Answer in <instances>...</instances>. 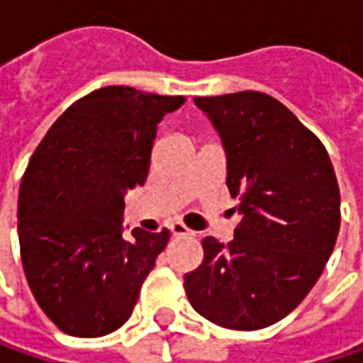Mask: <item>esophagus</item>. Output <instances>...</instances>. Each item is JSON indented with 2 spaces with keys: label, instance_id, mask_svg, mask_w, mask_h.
Listing matches in <instances>:
<instances>
[{
  "label": "esophagus",
  "instance_id": "obj_1",
  "mask_svg": "<svg viewBox=\"0 0 363 363\" xmlns=\"http://www.w3.org/2000/svg\"><path fill=\"white\" fill-rule=\"evenodd\" d=\"M170 233H172L174 238H181V235H193V231L186 228L182 221H174V223H170Z\"/></svg>",
  "mask_w": 363,
  "mask_h": 363
}]
</instances>
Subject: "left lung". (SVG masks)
Wrapping results in <instances>:
<instances>
[{
  "mask_svg": "<svg viewBox=\"0 0 363 363\" xmlns=\"http://www.w3.org/2000/svg\"><path fill=\"white\" fill-rule=\"evenodd\" d=\"M195 105L221 138L242 221L229 244L203 240L184 291L211 323L264 329L303 303L335 247V170L319 138L266 93L195 97Z\"/></svg>",
  "mask_w": 363,
  "mask_h": 363,
  "instance_id": "left-lung-1",
  "label": "left lung"
}]
</instances>
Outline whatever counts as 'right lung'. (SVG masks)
Segmentation results:
<instances>
[{
  "mask_svg": "<svg viewBox=\"0 0 363 363\" xmlns=\"http://www.w3.org/2000/svg\"><path fill=\"white\" fill-rule=\"evenodd\" d=\"M184 97L101 87L50 125L26 168L18 238L30 291L52 323L101 337L132 315L168 229L123 235V197L150 170L158 123Z\"/></svg>",
  "mask_w": 363,
  "mask_h": 363,
  "instance_id": "right-lung-1",
  "label": "right lung"
}]
</instances>
